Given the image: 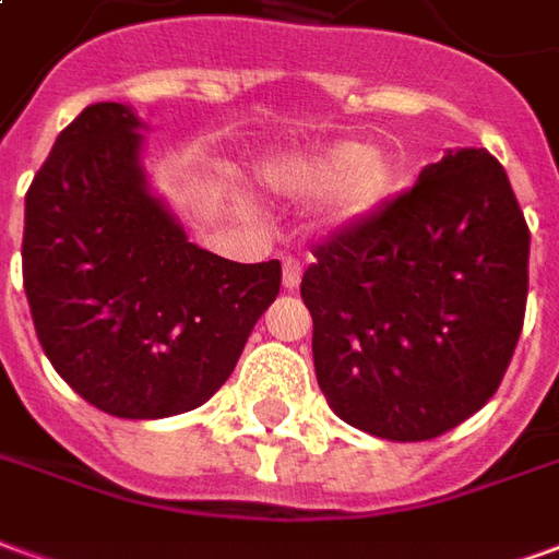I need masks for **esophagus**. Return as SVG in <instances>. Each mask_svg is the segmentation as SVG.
Instances as JSON below:
<instances>
[{
    "instance_id": "obj_1",
    "label": "esophagus",
    "mask_w": 559,
    "mask_h": 559,
    "mask_svg": "<svg viewBox=\"0 0 559 559\" xmlns=\"http://www.w3.org/2000/svg\"><path fill=\"white\" fill-rule=\"evenodd\" d=\"M281 281H284V290H296L299 287V281H302V263L296 257L284 260V275H281Z\"/></svg>"
}]
</instances>
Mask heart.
<instances>
[{
    "instance_id": "obj_1",
    "label": "heart",
    "mask_w": 559,
    "mask_h": 559,
    "mask_svg": "<svg viewBox=\"0 0 559 559\" xmlns=\"http://www.w3.org/2000/svg\"><path fill=\"white\" fill-rule=\"evenodd\" d=\"M399 167L383 152H371L362 143L314 148L290 158L275 170V182L296 191H329L338 185L335 209L341 218L371 215L395 188Z\"/></svg>"
}]
</instances>
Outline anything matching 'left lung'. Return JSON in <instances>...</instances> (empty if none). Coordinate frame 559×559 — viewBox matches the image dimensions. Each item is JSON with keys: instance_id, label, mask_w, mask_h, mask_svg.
I'll list each match as a JSON object with an SVG mask.
<instances>
[{"instance_id": "left-lung-1", "label": "left lung", "mask_w": 559, "mask_h": 559, "mask_svg": "<svg viewBox=\"0 0 559 559\" xmlns=\"http://www.w3.org/2000/svg\"><path fill=\"white\" fill-rule=\"evenodd\" d=\"M314 257L302 299L341 419L419 443L488 404L527 308L530 230L500 160L449 152Z\"/></svg>"}]
</instances>
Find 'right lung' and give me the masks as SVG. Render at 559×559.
I'll use <instances>...</instances> for the list:
<instances>
[{
	"label": "right lung",
	"instance_id": "add662e5",
	"mask_svg": "<svg viewBox=\"0 0 559 559\" xmlns=\"http://www.w3.org/2000/svg\"><path fill=\"white\" fill-rule=\"evenodd\" d=\"M140 122L90 104L26 191L23 287L47 359L92 407L164 419L206 404L281 290V263L188 242L140 167Z\"/></svg>",
	"mask_w": 559,
	"mask_h": 559
}]
</instances>
